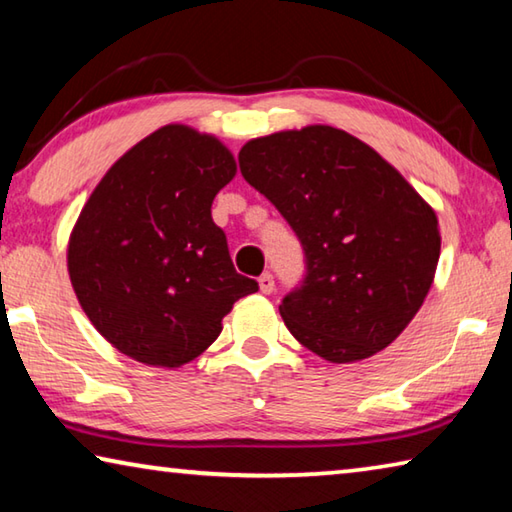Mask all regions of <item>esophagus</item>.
Returning <instances> with one entry per match:
<instances>
[{"instance_id":"1","label":"esophagus","mask_w":512,"mask_h":512,"mask_svg":"<svg viewBox=\"0 0 512 512\" xmlns=\"http://www.w3.org/2000/svg\"><path fill=\"white\" fill-rule=\"evenodd\" d=\"M259 291H262V293H273L275 291V277L271 273L259 275Z\"/></svg>"}]
</instances>
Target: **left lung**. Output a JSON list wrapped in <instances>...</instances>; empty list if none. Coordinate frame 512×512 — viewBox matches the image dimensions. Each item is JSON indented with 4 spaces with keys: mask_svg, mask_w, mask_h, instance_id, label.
<instances>
[{
    "mask_svg": "<svg viewBox=\"0 0 512 512\" xmlns=\"http://www.w3.org/2000/svg\"><path fill=\"white\" fill-rule=\"evenodd\" d=\"M239 169L305 253V275L280 305L289 332L334 363L393 343L422 307L440 257L438 219L418 192L332 126L250 140Z\"/></svg>",
    "mask_w": 512,
    "mask_h": 512,
    "instance_id": "obj_1",
    "label": "left lung"
}]
</instances>
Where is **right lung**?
<instances>
[{
  "instance_id": "add662e5",
  "label": "right lung",
  "mask_w": 512,
  "mask_h": 512,
  "mask_svg": "<svg viewBox=\"0 0 512 512\" xmlns=\"http://www.w3.org/2000/svg\"><path fill=\"white\" fill-rule=\"evenodd\" d=\"M235 158L210 135L164 126L112 164L69 239L67 266L101 336L149 366L176 368L221 334V318L255 293L232 266L212 201Z\"/></svg>"
}]
</instances>
